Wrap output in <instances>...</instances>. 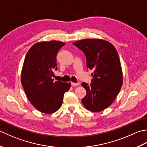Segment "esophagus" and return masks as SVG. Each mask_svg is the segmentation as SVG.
<instances>
[{
	"instance_id": "1",
	"label": "esophagus",
	"mask_w": 147,
	"mask_h": 147,
	"mask_svg": "<svg viewBox=\"0 0 147 147\" xmlns=\"http://www.w3.org/2000/svg\"><path fill=\"white\" fill-rule=\"evenodd\" d=\"M80 84L79 83H73V82H71V85L73 86H79Z\"/></svg>"
}]
</instances>
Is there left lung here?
Instances as JSON below:
<instances>
[{"label":"left lung","mask_w":147,"mask_h":147,"mask_svg":"<svg viewBox=\"0 0 147 147\" xmlns=\"http://www.w3.org/2000/svg\"><path fill=\"white\" fill-rule=\"evenodd\" d=\"M73 44L85 54L87 68L94 71L91 84H82L86 91L82 104L93 112L104 111L114 102L123 85L118 53L111 43L103 39H84Z\"/></svg>","instance_id":"8db88e82"}]
</instances>
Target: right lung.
Returning a JSON list of instances; mask_svg holds the SVG:
<instances>
[{
  "label": "right lung",
  "instance_id": "add662e5",
  "mask_svg": "<svg viewBox=\"0 0 147 147\" xmlns=\"http://www.w3.org/2000/svg\"><path fill=\"white\" fill-rule=\"evenodd\" d=\"M64 42L52 40L39 42L28 51L21 70V82L26 96L38 111L50 114L61 107L64 94L71 83L54 82L57 70L56 55Z\"/></svg>",
  "mask_w": 147,
  "mask_h": 147
}]
</instances>
